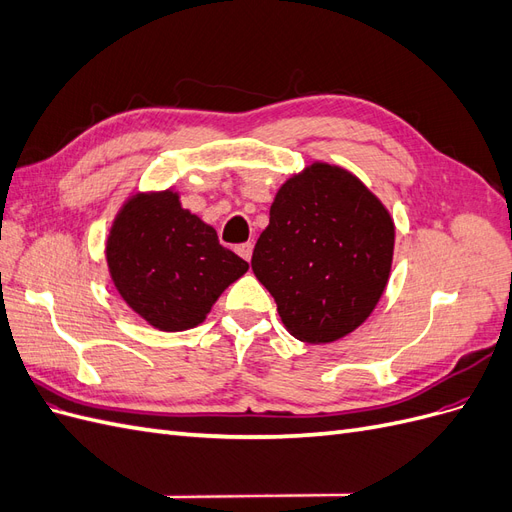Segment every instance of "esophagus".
Wrapping results in <instances>:
<instances>
[{
    "instance_id": "1",
    "label": "esophagus",
    "mask_w": 512,
    "mask_h": 512,
    "mask_svg": "<svg viewBox=\"0 0 512 512\" xmlns=\"http://www.w3.org/2000/svg\"><path fill=\"white\" fill-rule=\"evenodd\" d=\"M252 252H254V243H241V245H237V254L241 258H245V260L252 258Z\"/></svg>"
}]
</instances>
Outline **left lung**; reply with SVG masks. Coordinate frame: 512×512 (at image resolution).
Masks as SVG:
<instances>
[{"instance_id": "left-lung-1", "label": "left lung", "mask_w": 512, "mask_h": 512, "mask_svg": "<svg viewBox=\"0 0 512 512\" xmlns=\"http://www.w3.org/2000/svg\"><path fill=\"white\" fill-rule=\"evenodd\" d=\"M395 224L350 170L312 162L277 190L252 254V271L286 331L331 344L374 312L389 284Z\"/></svg>"}]
</instances>
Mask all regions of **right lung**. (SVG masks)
<instances>
[{"label":"right lung","instance_id":"1","mask_svg":"<svg viewBox=\"0 0 512 512\" xmlns=\"http://www.w3.org/2000/svg\"><path fill=\"white\" fill-rule=\"evenodd\" d=\"M106 265L119 297L149 327L177 333L205 322L220 294L250 269L218 232L181 207L175 188L136 192L106 237Z\"/></svg>","mask_w":512,"mask_h":512}]
</instances>
